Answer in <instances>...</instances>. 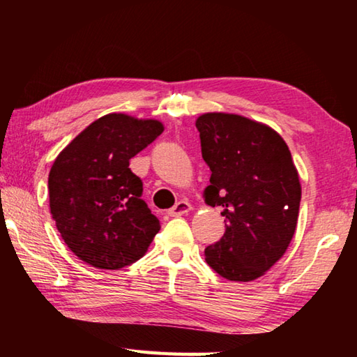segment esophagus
Masks as SVG:
<instances>
[{
  "label": "esophagus",
  "instance_id": "1",
  "mask_svg": "<svg viewBox=\"0 0 357 357\" xmlns=\"http://www.w3.org/2000/svg\"><path fill=\"white\" fill-rule=\"evenodd\" d=\"M189 211H192V204L189 202H185V200H181L176 204H174V206L170 211H168V214H170L172 217H178V215L187 214Z\"/></svg>",
  "mask_w": 357,
  "mask_h": 357
}]
</instances>
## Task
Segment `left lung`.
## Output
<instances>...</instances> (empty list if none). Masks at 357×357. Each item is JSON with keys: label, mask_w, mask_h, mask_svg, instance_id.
Listing matches in <instances>:
<instances>
[{"label": "left lung", "mask_w": 357, "mask_h": 357, "mask_svg": "<svg viewBox=\"0 0 357 357\" xmlns=\"http://www.w3.org/2000/svg\"><path fill=\"white\" fill-rule=\"evenodd\" d=\"M195 126L211 170L204 203L225 217V233L204 258L223 279L252 282L283 257L298 225L301 183L291 153L274 129L241 114L204 113Z\"/></svg>", "instance_id": "8db88e82"}]
</instances>
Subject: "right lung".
Wrapping results in <instances>:
<instances>
[{
  "mask_svg": "<svg viewBox=\"0 0 357 357\" xmlns=\"http://www.w3.org/2000/svg\"><path fill=\"white\" fill-rule=\"evenodd\" d=\"M164 132L157 119L105 114L82 130L48 174L50 213L66 245L98 269L140 259L160 229L129 160Z\"/></svg>",
  "mask_w": 357,
  "mask_h": 357,
  "instance_id": "obj_1",
  "label": "right lung"
}]
</instances>
